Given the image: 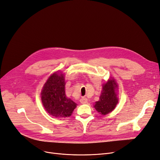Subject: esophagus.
<instances>
[{
	"label": "esophagus",
	"mask_w": 160,
	"mask_h": 160,
	"mask_svg": "<svg viewBox=\"0 0 160 160\" xmlns=\"http://www.w3.org/2000/svg\"><path fill=\"white\" fill-rule=\"evenodd\" d=\"M88 99L86 98V97H82V98L80 99V102L82 104H86L88 103Z\"/></svg>",
	"instance_id": "obj_1"
}]
</instances>
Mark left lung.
<instances>
[{
	"instance_id": "obj_1",
	"label": "left lung",
	"mask_w": 160,
	"mask_h": 160,
	"mask_svg": "<svg viewBox=\"0 0 160 160\" xmlns=\"http://www.w3.org/2000/svg\"><path fill=\"white\" fill-rule=\"evenodd\" d=\"M118 85L114 78H111L102 85L99 100L96 101L94 108L99 114L106 115L115 108L118 102L116 90Z\"/></svg>"
}]
</instances>
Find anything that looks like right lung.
Listing matches in <instances>:
<instances>
[{
    "instance_id": "add662e5",
    "label": "right lung",
    "mask_w": 160,
    "mask_h": 160,
    "mask_svg": "<svg viewBox=\"0 0 160 160\" xmlns=\"http://www.w3.org/2000/svg\"><path fill=\"white\" fill-rule=\"evenodd\" d=\"M64 74L56 72L52 74L44 84L41 92L42 105L52 116L65 118L71 116L77 104L65 94Z\"/></svg>"
}]
</instances>
